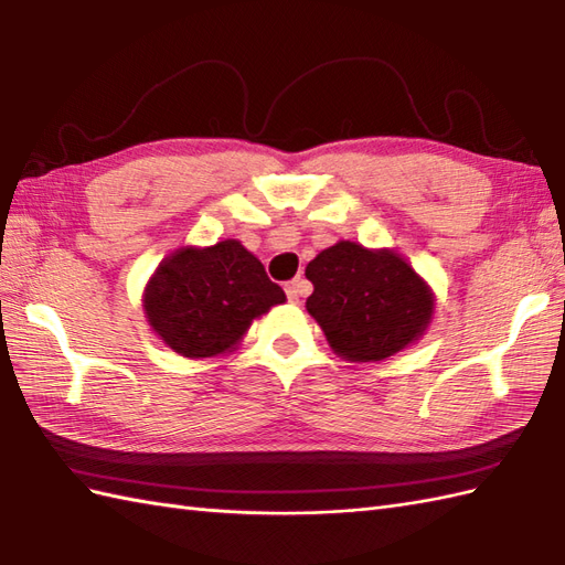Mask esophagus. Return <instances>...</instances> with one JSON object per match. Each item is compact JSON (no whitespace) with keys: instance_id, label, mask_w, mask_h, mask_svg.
<instances>
[{"instance_id":"esophagus-1","label":"esophagus","mask_w":565,"mask_h":565,"mask_svg":"<svg viewBox=\"0 0 565 565\" xmlns=\"http://www.w3.org/2000/svg\"><path fill=\"white\" fill-rule=\"evenodd\" d=\"M284 291H286V296H288V300H291V303H298V300L310 291V284L303 277H296L294 281H288L284 286Z\"/></svg>"}]
</instances>
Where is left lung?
<instances>
[{
    "label": "left lung",
    "instance_id": "obj_1",
    "mask_svg": "<svg viewBox=\"0 0 565 565\" xmlns=\"http://www.w3.org/2000/svg\"><path fill=\"white\" fill-rule=\"evenodd\" d=\"M308 312L339 356L385 361L414 344L433 315V291L409 262L392 250L339 241L306 267Z\"/></svg>",
    "mask_w": 565,
    "mask_h": 565
}]
</instances>
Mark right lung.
I'll return each mask as SVG.
<instances>
[{"mask_svg": "<svg viewBox=\"0 0 565 565\" xmlns=\"http://www.w3.org/2000/svg\"><path fill=\"white\" fill-rule=\"evenodd\" d=\"M286 300L241 241L180 247L143 288L151 330L185 359H212L238 347L247 327Z\"/></svg>", "mask_w": 565, "mask_h": 565, "instance_id": "add662e5", "label": "right lung"}]
</instances>
